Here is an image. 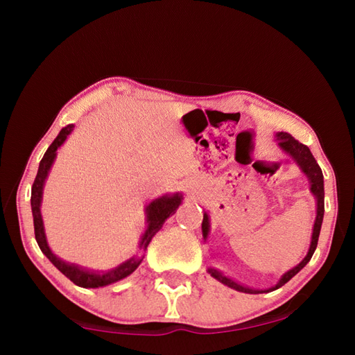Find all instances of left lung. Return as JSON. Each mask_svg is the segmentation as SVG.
<instances>
[{"label":"left lung","instance_id":"left-lung-1","mask_svg":"<svg viewBox=\"0 0 355 355\" xmlns=\"http://www.w3.org/2000/svg\"><path fill=\"white\" fill-rule=\"evenodd\" d=\"M275 139H277L279 147L284 150L285 153L291 155L293 159L296 161L299 164L300 169L305 173V175L309 177L310 180V191L311 194L316 197V219H315V225H313V233H311V243H310V249L307 252V255L302 261H300L296 268L290 269V271L285 272L282 275V279L277 282V285L269 288V290H264V291H258V290H250L248 286H243L236 284V282H233L232 279L225 277L224 274L219 272L218 269H213V268H208V272L211 274V277L218 279L220 284H224L227 286L233 288V290L236 291H241V293H249V294H258V293H268V291H274L277 290V288L284 286L288 280H291L294 275H296L300 269H302L305 264H307L311 257L315 254V249L318 245V238H320V232H321V224H322V218H324V177H322V171L321 167L318 166L316 159L313 158V155H311L310 148L307 146H304V144H300L299 141L294 139L291 135L284 133V131H280V133L275 135ZM202 233H203V238H208V233H209V218L207 213H203V220H202Z\"/></svg>","mask_w":355,"mask_h":355}]
</instances>
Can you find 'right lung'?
<instances>
[{"instance_id":"obj_1","label":"right lung","mask_w":355,"mask_h":355,"mask_svg":"<svg viewBox=\"0 0 355 355\" xmlns=\"http://www.w3.org/2000/svg\"><path fill=\"white\" fill-rule=\"evenodd\" d=\"M75 125H67V127L62 128L59 131V135L55 141L51 142V146L48 147V150L42 158L40 164H39V171L37 175H35V180L33 183V189H31V209H33V218H34V233H35V241H37L40 250L46 255L48 260H50L55 266L61 271L65 277L70 279L75 285L83 286V288H98V286H106L111 285L114 282H119L125 277H128L131 272L136 271V268L139 266L142 258L139 257H133L130 260L123 261L119 266L107 269V271H89V269H84L78 264L73 263H67L61 260V258L56 257L53 254L51 249L48 248L46 243V236H45V228H44V220H42V214H40V203H42V194H44V184L45 180L48 177V172H50L53 161L56 158V152L58 148L62 146L67 139V136L73 131ZM183 196L182 194H173V196H163L158 197V199L152 200L146 208V214H147V228L144 232V235L141 238L139 248L146 250L147 245L152 241V238L155 236V233L159 230L166 219L169 218L171 214L177 211V208L180 203H182Z\"/></svg>"}]
</instances>
